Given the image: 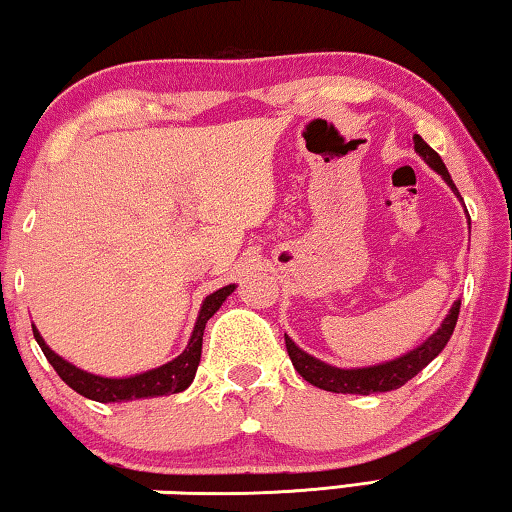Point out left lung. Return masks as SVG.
<instances>
[{
	"mask_svg": "<svg viewBox=\"0 0 512 512\" xmlns=\"http://www.w3.org/2000/svg\"><path fill=\"white\" fill-rule=\"evenodd\" d=\"M414 149L418 151V156H423V160L432 167V170H437L441 177L446 179L448 186L453 188V193L460 197L451 174L446 170L444 160H441V156L430 147V144L423 142L421 135H414ZM457 317H460V301H455L451 312H448V317L444 319V324H441V329L434 335H430L421 347H416L414 352H409L407 356L395 358L391 363L375 365V368H361V370L331 368V365H326L322 361H317V358H312L310 354L301 352V349L296 347L287 335H285V347H287L289 358H292L294 370L312 386L324 388V391H331V393H356V395L386 393L407 384L411 377H416L427 363L434 361V358L441 354V349L448 345V340H451V335L455 331Z\"/></svg>",
	"mask_w": 512,
	"mask_h": 512,
	"instance_id": "1",
	"label": "left lung"
}]
</instances>
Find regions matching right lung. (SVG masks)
<instances>
[{"mask_svg": "<svg viewBox=\"0 0 512 512\" xmlns=\"http://www.w3.org/2000/svg\"><path fill=\"white\" fill-rule=\"evenodd\" d=\"M232 292H234V285H227L204 299L200 317H197V324H195V331L190 335V342L188 347L183 349V354H179L170 363L160 365L156 370H149L144 372V375H135L128 379H108V377L89 375V372L75 368V365H71L52 352V349L43 342L41 333L36 331V326H32V331L38 347H41L45 358H48V363L55 368L61 381L71 386L75 393L85 395V398L96 400V402H126V400L158 398V395H172V393L186 391L190 381L195 379L197 365H200V356H202L204 326H207V322L213 317V312L223 305V301Z\"/></svg>", "mask_w": 512, "mask_h": 512, "instance_id": "obj_1", "label": "right lung"}]
</instances>
